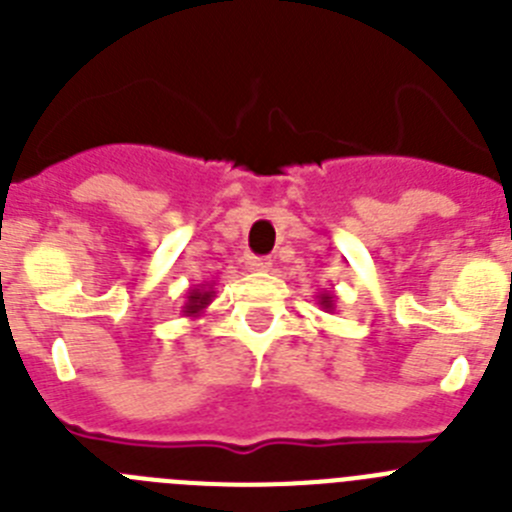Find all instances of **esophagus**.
I'll return each instance as SVG.
<instances>
[{
    "label": "esophagus",
    "mask_w": 512,
    "mask_h": 512,
    "mask_svg": "<svg viewBox=\"0 0 512 512\" xmlns=\"http://www.w3.org/2000/svg\"><path fill=\"white\" fill-rule=\"evenodd\" d=\"M246 266L251 271H269L271 269V259H266V256H248Z\"/></svg>",
    "instance_id": "1"
}]
</instances>
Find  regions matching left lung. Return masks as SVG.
Here are the masks:
<instances>
[{"instance_id":"8db88e82","label":"left lung","mask_w":512,"mask_h":512,"mask_svg":"<svg viewBox=\"0 0 512 512\" xmlns=\"http://www.w3.org/2000/svg\"><path fill=\"white\" fill-rule=\"evenodd\" d=\"M318 305L323 307L325 312H333V310H336V297L330 295V292H320V295H318Z\"/></svg>"}]
</instances>
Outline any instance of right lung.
Masks as SVG:
<instances>
[{
	"label": "right lung",
	"mask_w": 512,
	"mask_h": 512,
	"mask_svg": "<svg viewBox=\"0 0 512 512\" xmlns=\"http://www.w3.org/2000/svg\"><path fill=\"white\" fill-rule=\"evenodd\" d=\"M212 297H215V289H212V284L192 287L187 292V302H184L182 312L187 315V318H200L202 312L207 310V305L212 302Z\"/></svg>",
	"instance_id": "obj_1"
}]
</instances>
